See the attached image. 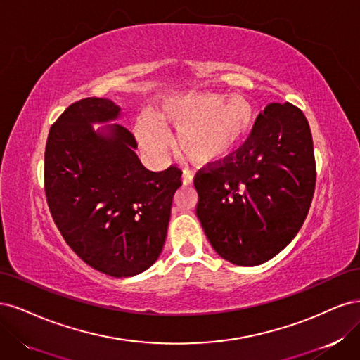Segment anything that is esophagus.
Instances as JSON below:
<instances>
[{
    "mask_svg": "<svg viewBox=\"0 0 360 360\" xmlns=\"http://www.w3.org/2000/svg\"><path fill=\"white\" fill-rule=\"evenodd\" d=\"M181 183L184 184V186H192V184H193V176L189 171H183Z\"/></svg>",
    "mask_w": 360,
    "mask_h": 360,
    "instance_id": "34e87169",
    "label": "esophagus"
}]
</instances>
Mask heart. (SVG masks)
Segmentation results:
<instances>
[{
    "instance_id": "b5f03b06",
    "label": "heart",
    "mask_w": 360,
    "mask_h": 360,
    "mask_svg": "<svg viewBox=\"0 0 360 360\" xmlns=\"http://www.w3.org/2000/svg\"><path fill=\"white\" fill-rule=\"evenodd\" d=\"M255 108L246 96L212 91L176 94L162 102L156 120L136 123V136L151 153L169 144L167 129L179 135V150L197 167H216L243 146L255 126Z\"/></svg>"
}]
</instances>
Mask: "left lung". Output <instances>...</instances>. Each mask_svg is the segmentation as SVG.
Returning a JSON list of instances; mask_svg holds the SVG:
<instances>
[{
    "label": "left lung",
    "mask_w": 360,
    "mask_h": 360,
    "mask_svg": "<svg viewBox=\"0 0 360 360\" xmlns=\"http://www.w3.org/2000/svg\"><path fill=\"white\" fill-rule=\"evenodd\" d=\"M210 245L236 266H259L297 236L315 189L312 135L291 103H269L243 147L195 179Z\"/></svg>",
    "instance_id": "left-lung-1"
}]
</instances>
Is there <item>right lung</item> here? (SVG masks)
<instances>
[{
	"mask_svg": "<svg viewBox=\"0 0 360 360\" xmlns=\"http://www.w3.org/2000/svg\"><path fill=\"white\" fill-rule=\"evenodd\" d=\"M122 108L86 97L49 130L45 192L53 222L86 264L114 278L143 274L165 243L181 171L153 172L141 163ZM93 124H106L97 131Z\"/></svg>",
	"mask_w": 360,
	"mask_h": 360,
	"instance_id": "1",
	"label": "right lung"
}]
</instances>
